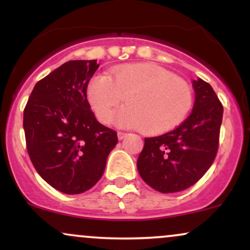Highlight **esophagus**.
<instances>
[{
  "mask_svg": "<svg viewBox=\"0 0 250 250\" xmlns=\"http://www.w3.org/2000/svg\"><path fill=\"white\" fill-rule=\"evenodd\" d=\"M125 136H127V134L122 133V131H119V133H117V137H119V140H123Z\"/></svg>",
  "mask_w": 250,
  "mask_h": 250,
  "instance_id": "34e87169",
  "label": "esophagus"
}]
</instances>
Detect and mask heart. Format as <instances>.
<instances>
[{"label": "heart", "instance_id": "b5f03b06", "mask_svg": "<svg viewBox=\"0 0 250 250\" xmlns=\"http://www.w3.org/2000/svg\"><path fill=\"white\" fill-rule=\"evenodd\" d=\"M125 97L127 107L116 116L122 127L145 134L166 133L179 125L193 105L187 82L150 63L113 68L109 75H95L88 83L87 100L100 122L110 123Z\"/></svg>", "mask_w": 250, "mask_h": 250}]
</instances>
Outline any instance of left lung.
I'll list each match as a JSON object with an SVG mask.
<instances>
[{
    "label": "left lung",
    "mask_w": 250,
    "mask_h": 250,
    "mask_svg": "<svg viewBox=\"0 0 250 250\" xmlns=\"http://www.w3.org/2000/svg\"><path fill=\"white\" fill-rule=\"evenodd\" d=\"M191 114L177 128L147 137L137 159L142 180L160 193H177L199 181L210 168L219 148L223 107L211 85L193 81Z\"/></svg>",
    "instance_id": "left-lung-1"
}]
</instances>
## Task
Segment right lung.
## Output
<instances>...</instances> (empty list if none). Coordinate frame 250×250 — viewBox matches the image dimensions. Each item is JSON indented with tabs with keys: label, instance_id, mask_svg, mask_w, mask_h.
Returning a JSON list of instances; mask_svg holds the SVG:
<instances>
[{
	"label": "right lung",
	"instance_id": "1",
	"mask_svg": "<svg viewBox=\"0 0 250 250\" xmlns=\"http://www.w3.org/2000/svg\"><path fill=\"white\" fill-rule=\"evenodd\" d=\"M96 60L63 63L40 80L24 108L23 128L34 167L51 187L81 194L102 177L117 134L96 120L87 87Z\"/></svg>",
	"mask_w": 250,
	"mask_h": 250
}]
</instances>
